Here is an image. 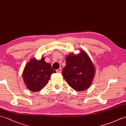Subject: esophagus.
Instances as JSON below:
<instances>
[{"mask_svg":"<svg viewBox=\"0 0 126 126\" xmlns=\"http://www.w3.org/2000/svg\"><path fill=\"white\" fill-rule=\"evenodd\" d=\"M56 71H57V72H58V73H60V72H61V71H62V69H61V68H59L58 69H57V70H56Z\"/></svg>","mask_w":126,"mask_h":126,"instance_id":"34e87169","label":"esophagus"}]
</instances>
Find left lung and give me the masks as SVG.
<instances>
[{
  "instance_id": "8db88e82",
  "label": "left lung",
  "mask_w": 126,
  "mask_h": 126,
  "mask_svg": "<svg viewBox=\"0 0 126 126\" xmlns=\"http://www.w3.org/2000/svg\"><path fill=\"white\" fill-rule=\"evenodd\" d=\"M66 65L62 75L69 85L77 91L86 90L90 86L95 74L94 66L85 52L66 57Z\"/></svg>"
}]
</instances>
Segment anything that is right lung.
<instances>
[{"label":"right lung","mask_w":126,"mask_h":126,"mask_svg":"<svg viewBox=\"0 0 126 126\" xmlns=\"http://www.w3.org/2000/svg\"><path fill=\"white\" fill-rule=\"evenodd\" d=\"M42 57L40 61L32 59L25 66L22 74L23 81L29 90L38 92L47 84L52 74L56 72L52 69L50 64L45 62Z\"/></svg>","instance_id":"right-lung-1"}]
</instances>
